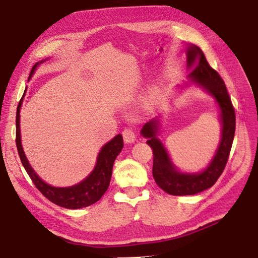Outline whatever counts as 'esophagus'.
I'll return each mask as SVG.
<instances>
[{"instance_id": "1", "label": "esophagus", "mask_w": 258, "mask_h": 258, "mask_svg": "<svg viewBox=\"0 0 258 258\" xmlns=\"http://www.w3.org/2000/svg\"><path fill=\"white\" fill-rule=\"evenodd\" d=\"M122 138L126 143H132L136 140V130L132 127H126L122 130Z\"/></svg>"}]
</instances>
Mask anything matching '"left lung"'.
I'll list each match as a JSON object with an SVG mask.
<instances>
[{"instance_id": "1", "label": "left lung", "mask_w": 258, "mask_h": 258, "mask_svg": "<svg viewBox=\"0 0 258 258\" xmlns=\"http://www.w3.org/2000/svg\"><path fill=\"white\" fill-rule=\"evenodd\" d=\"M195 66L194 68L193 67ZM187 67L191 70V81L205 87L216 99L222 112V141L210 166L199 174L179 173L171 162L167 151L158 139H156L157 120L144 124L142 135L148 138L147 144L153 150V176L156 184L169 195L185 196L195 195L213 186L223 173L229 158L236 131V113L228 95L227 88L220 74L211 67L207 58L197 46H190L187 50Z\"/></svg>"}]
</instances>
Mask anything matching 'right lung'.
<instances>
[{"mask_svg": "<svg viewBox=\"0 0 258 258\" xmlns=\"http://www.w3.org/2000/svg\"><path fill=\"white\" fill-rule=\"evenodd\" d=\"M38 63L34 64L29 75V79L32 76L34 70ZM22 103V98L19 101L16 114V145L20 160L25 167L30 178L32 179L36 188L40 190L43 196L47 198L52 204L67 209H81L95 204L101 199L104 192L107 190L110 185L112 169L117 155L120 153L123 146L121 135H117L110 142H107L101 150L97 165L93 169L89 176L86 177L84 181L71 187H53L46 184L44 181L37 176L33 169L31 168L23 153L21 141H20V106Z\"/></svg>", "mask_w": 258, "mask_h": 258, "instance_id": "obj_1", "label": "right lung"}]
</instances>
